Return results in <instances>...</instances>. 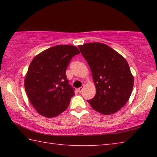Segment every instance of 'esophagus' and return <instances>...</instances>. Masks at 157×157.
Here are the masks:
<instances>
[{
	"label": "esophagus",
	"mask_w": 157,
	"mask_h": 157,
	"mask_svg": "<svg viewBox=\"0 0 157 157\" xmlns=\"http://www.w3.org/2000/svg\"><path fill=\"white\" fill-rule=\"evenodd\" d=\"M83 88H84V85L82 87H79V88L78 89V92L79 93V94H81L82 91V90H83Z\"/></svg>",
	"instance_id": "esophagus-1"
}]
</instances>
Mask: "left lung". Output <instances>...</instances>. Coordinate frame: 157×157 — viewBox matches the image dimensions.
Listing matches in <instances>:
<instances>
[{
	"instance_id": "obj_1",
	"label": "left lung",
	"mask_w": 157,
	"mask_h": 157,
	"mask_svg": "<svg viewBox=\"0 0 157 157\" xmlns=\"http://www.w3.org/2000/svg\"><path fill=\"white\" fill-rule=\"evenodd\" d=\"M78 47L91 68L96 88L95 97L87 102L105 115L117 112L129 100L134 86L128 63L105 44L88 43Z\"/></svg>"
}]
</instances>
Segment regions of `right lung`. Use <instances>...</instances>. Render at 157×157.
Instances as JSON below:
<instances>
[{"label": "right lung", "mask_w": 157, "mask_h": 157, "mask_svg": "<svg viewBox=\"0 0 157 157\" xmlns=\"http://www.w3.org/2000/svg\"><path fill=\"white\" fill-rule=\"evenodd\" d=\"M79 51L71 45H58L34 57L25 78V89L37 112L47 118L57 116L68 108L74 89L66 69Z\"/></svg>", "instance_id": "right-lung-1"}]
</instances>
